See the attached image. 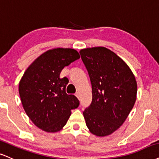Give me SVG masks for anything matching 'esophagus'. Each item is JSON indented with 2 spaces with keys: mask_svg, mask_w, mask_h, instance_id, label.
I'll list each match as a JSON object with an SVG mask.
<instances>
[{
  "mask_svg": "<svg viewBox=\"0 0 159 159\" xmlns=\"http://www.w3.org/2000/svg\"><path fill=\"white\" fill-rule=\"evenodd\" d=\"M75 95H76V97H77L78 99H80V93H78V92H77V93H75Z\"/></svg>",
  "mask_w": 159,
  "mask_h": 159,
  "instance_id": "1",
  "label": "esophagus"
}]
</instances>
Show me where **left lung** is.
Here are the masks:
<instances>
[{
    "mask_svg": "<svg viewBox=\"0 0 159 159\" xmlns=\"http://www.w3.org/2000/svg\"><path fill=\"white\" fill-rule=\"evenodd\" d=\"M90 78L93 100L84 111L89 132L99 137L110 135L127 119L137 95L135 75L122 59L106 47L80 51Z\"/></svg>",
    "mask_w": 159,
    "mask_h": 159,
    "instance_id": "8db88e82",
    "label": "left lung"
}]
</instances>
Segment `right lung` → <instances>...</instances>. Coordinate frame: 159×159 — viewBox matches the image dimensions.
I'll use <instances>...</instances> for the list:
<instances>
[{
  "instance_id": "add662e5",
  "label": "right lung",
  "mask_w": 159,
  "mask_h": 159,
  "mask_svg": "<svg viewBox=\"0 0 159 159\" xmlns=\"http://www.w3.org/2000/svg\"><path fill=\"white\" fill-rule=\"evenodd\" d=\"M79 58L74 49H49L30 65L19 82L23 107L42 130L60 131L71 116V110L79 106L74 95L66 94L67 78H60L61 70Z\"/></svg>"
}]
</instances>
